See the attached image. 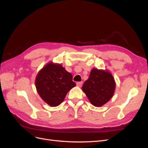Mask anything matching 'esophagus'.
I'll return each instance as SVG.
<instances>
[{
    "instance_id": "obj_1",
    "label": "esophagus",
    "mask_w": 148,
    "mask_h": 148,
    "mask_svg": "<svg viewBox=\"0 0 148 148\" xmlns=\"http://www.w3.org/2000/svg\"><path fill=\"white\" fill-rule=\"evenodd\" d=\"M82 83H83L82 82H78L77 83V86H82Z\"/></svg>"
}]
</instances>
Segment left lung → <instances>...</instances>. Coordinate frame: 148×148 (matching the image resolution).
<instances>
[{"label":"left lung","instance_id":"8db88e82","mask_svg":"<svg viewBox=\"0 0 148 148\" xmlns=\"http://www.w3.org/2000/svg\"><path fill=\"white\" fill-rule=\"evenodd\" d=\"M115 88L114 79L109 71L93 69L82 89L91 104L99 107L111 99Z\"/></svg>","mask_w":148,"mask_h":148}]
</instances>
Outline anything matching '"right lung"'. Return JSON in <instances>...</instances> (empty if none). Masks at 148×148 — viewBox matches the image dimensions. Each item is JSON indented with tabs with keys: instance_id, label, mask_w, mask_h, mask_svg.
I'll return each mask as SVG.
<instances>
[{
	"instance_id": "add662e5",
	"label": "right lung",
	"mask_w": 148,
	"mask_h": 148,
	"mask_svg": "<svg viewBox=\"0 0 148 148\" xmlns=\"http://www.w3.org/2000/svg\"><path fill=\"white\" fill-rule=\"evenodd\" d=\"M72 75L61 65L49 63L38 73L35 84L38 92L47 104L52 107L59 106L66 93L75 86Z\"/></svg>"
}]
</instances>
